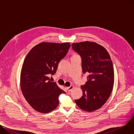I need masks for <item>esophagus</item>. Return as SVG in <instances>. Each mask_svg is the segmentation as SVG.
<instances>
[{"instance_id": "34e87169", "label": "esophagus", "mask_w": 134, "mask_h": 134, "mask_svg": "<svg viewBox=\"0 0 134 134\" xmlns=\"http://www.w3.org/2000/svg\"><path fill=\"white\" fill-rule=\"evenodd\" d=\"M74 88V86L73 85H70V86H69V87H67L66 89L67 90H68V91H71V90Z\"/></svg>"}]
</instances>
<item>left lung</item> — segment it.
I'll list each match as a JSON object with an SVG mask.
<instances>
[{"label": "left lung", "instance_id": "left-lung-1", "mask_svg": "<svg viewBox=\"0 0 134 134\" xmlns=\"http://www.w3.org/2000/svg\"><path fill=\"white\" fill-rule=\"evenodd\" d=\"M72 48L81 57L83 74L89 75L87 81L81 86L82 96L75 101L84 111H95L105 103L113 89L112 60L104 47L96 43L86 41L74 43Z\"/></svg>", "mask_w": 134, "mask_h": 134}]
</instances>
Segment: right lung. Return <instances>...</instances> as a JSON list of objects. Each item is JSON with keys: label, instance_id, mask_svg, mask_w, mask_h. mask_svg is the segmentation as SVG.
I'll return each instance as SVG.
<instances>
[{"label": "right lung", "instance_id": "obj_1", "mask_svg": "<svg viewBox=\"0 0 134 134\" xmlns=\"http://www.w3.org/2000/svg\"><path fill=\"white\" fill-rule=\"evenodd\" d=\"M70 43H42L31 49L24 61L20 74L23 96L33 109L48 113L59 104V96L65 92L49 77L56 74L59 62L70 48Z\"/></svg>", "mask_w": 134, "mask_h": 134}]
</instances>
